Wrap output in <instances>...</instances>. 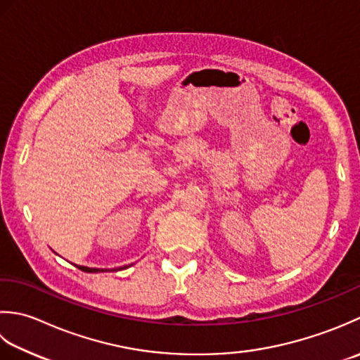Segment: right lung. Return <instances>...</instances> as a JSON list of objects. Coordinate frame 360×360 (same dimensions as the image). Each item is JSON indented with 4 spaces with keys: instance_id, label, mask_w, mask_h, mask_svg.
Returning a JSON list of instances; mask_svg holds the SVG:
<instances>
[{
    "instance_id": "add662e5",
    "label": "right lung",
    "mask_w": 360,
    "mask_h": 360,
    "mask_svg": "<svg viewBox=\"0 0 360 360\" xmlns=\"http://www.w3.org/2000/svg\"><path fill=\"white\" fill-rule=\"evenodd\" d=\"M80 270H82V272H88V274H94V272H104V269H90V267H84V266H77ZM121 269V267H120ZM115 270V269H113ZM107 272V270H105Z\"/></svg>"
}]
</instances>
